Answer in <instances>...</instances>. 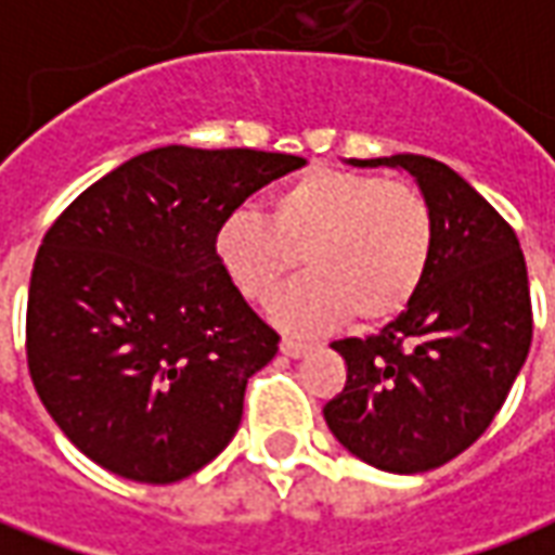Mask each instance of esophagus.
<instances>
[{
	"instance_id": "1",
	"label": "esophagus",
	"mask_w": 555,
	"mask_h": 555,
	"mask_svg": "<svg viewBox=\"0 0 555 555\" xmlns=\"http://www.w3.org/2000/svg\"><path fill=\"white\" fill-rule=\"evenodd\" d=\"M279 348H282L285 357H294V360H297V357H302V353L309 350V345H306V341H297V338H282V345H279Z\"/></svg>"
}]
</instances>
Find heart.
I'll use <instances>...</instances> for the list:
<instances>
[{
	"label": "heart",
	"mask_w": 555,
	"mask_h": 555,
	"mask_svg": "<svg viewBox=\"0 0 555 555\" xmlns=\"http://www.w3.org/2000/svg\"><path fill=\"white\" fill-rule=\"evenodd\" d=\"M217 258L246 300L267 302L300 267L309 270L276 302L288 330L392 321L425 282L434 217L416 183L369 171L309 169L270 198V219L234 210L214 241Z\"/></svg>",
	"instance_id": "b5f03b06"
}]
</instances>
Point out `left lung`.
I'll return each instance as SVG.
<instances>
[{
  "instance_id": "left-lung-1",
  "label": "left lung",
  "mask_w": 555,
  "mask_h": 555,
  "mask_svg": "<svg viewBox=\"0 0 555 555\" xmlns=\"http://www.w3.org/2000/svg\"><path fill=\"white\" fill-rule=\"evenodd\" d=\"M416 178L434 217L422 288L396 321L333 350L348 384L324 408L336 440L386 473H428L488 430L532 345L529 279L517 234L469 183L422 154L350 159Z\"/></svg>"
}]
</instances>
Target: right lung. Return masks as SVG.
<instances>
[{"instance_id":"right-lung-1","label":"right lung","mask_w":555,"mask_h":555,"mask_svg":"<svg viewBox=\"0 0 555 555\" xmlns=\"http://www.w3.org/2000/svg\"><path fill=\"white\" fill-rule=\"evenodd\" d=\"M306 166L253 147L166 145L77 195L31 267L26 357L65 437L94 464L171 485L234 437L246 380L279 336L214 249L222 219Z\"/></svg>"}]
</instances>
